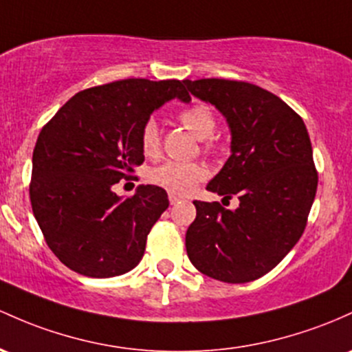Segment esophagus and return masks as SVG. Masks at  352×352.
<instances>
[{"mask_svg":"<svg viewBox=\"0 0 352 352\" xmlns=\"http://www.w3.org/2000/svg\"><path fill=\"white\" fill-rule=\"evenodd\" d=\"M168 200H170V204H172V206H175V204L180 200V197H177L175 194H168Z\"/></svg>","mask_w":352,"mask_h":352,"instance_id":"1","label":"esophagus"}]
</instances>
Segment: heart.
I'll use <instances>...</instances> for the list:
<instances>
[{"instance_id":"b5f03b06","label":"heart","mask_w":352,"mask_h":352,"mask_svg":"<svg viewBox=\"0 0 352 352\" xmlns=\"http://www.w3.org/2000/svg\"><path fill=\"white\" fill-rule=\"evenodd\" d=\"M180 122L197 140H206L215 130V117L212 110L204 103H195L180 113ZM142 148L145 155L153 157L160 150V129L155 120H148L142 130ZM207 177L204 165L192 162H165L152 168L148 180L170 194L187 195Z\"/></svg>"}]
</instances>
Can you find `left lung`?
<instances>
[{
	"mask_svg": "<svg viewBox=\"0 0 352 352\" xmlns=\"http://www.w3.org/2000/svg\"><path fill=\"white\" fill-rule=\"evenodd\" d=\"M184 85L217 108L230 132V157L207 190L239 197L234 210L195 200L187 256L212 279L250 283L276 267L306 229L318 188L307 129L279 96L256 85L219 78Z\"/></svg>",
	"mask_w": 352,
	"mask_h": 352,
	"instance_id": "1",
	"label": "left lung"
}]
</instances>
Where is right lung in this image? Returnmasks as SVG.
Listing matches in <instances>:
<instances>
[{"label": "right lung", "mask_w": 352, "mask_h": 352, "mask_svg": "<svg viewBox=\"0 0 352 352\" xmlns=\"http://www.w3.org/2000/svg\"><path fill=\"white\" fill-rule=\"evenodd\" d=\"M190 102L184 82L120 80L68 100L38 135L30 199L53 254L87 277L122 276L142 261L146 235L167 210V192L111 190L144 162L142 130L170 100Z\"/></svg>", "instance_id": "obj_1"}]
</instances>
